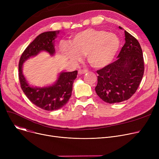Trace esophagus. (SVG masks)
Here are the masks:
<instances>
[{"mask_svg":"<svg viewBox=\"0 0 159 159\" xmlns=\"http://www.w3.org/2000/svg\"><path fill=\"white\" fill-rule=\"evenodd\" d=\"M88 72V70L86 69H84V70H79V74L82 75V74H84Z\"/></svg>","mask_w":159,"mask_h":159,"instance_id":"1","label":"esophagus"}]
</instances>
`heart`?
<instances>
[{"label":"heart","instance_id":"1","mask_svg":"<svg viewBox=\"0 0 159 159\" xmlns=\"http://www.w3.org/2000/svg\"><path fill=\"white\" fill-rule=\"evenodd\" d=\"M120 47V39L115 33L87 29L77 33L70 44H62L61 49L71 61H79L86 55L93 67L102 68L113 60Z\"/></svg>","mask_w":159,"mask_h":159}]
</instances>
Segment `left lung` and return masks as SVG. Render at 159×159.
<instances>
[{"label":"left lung","mask_w":159,"mask_h":159,"mask_svg":"<svg viewBox=\"0 0 159 159\" xmlns=\"http://www.w3.org/2000/svg\"><path fill=\"white\" fill-rule=\"evenodd\" d=\"M124 34L126 42L117 59L97 71L98 76L95 91L107 103L120 102L131 98L143 77L144 62L141 46L126 31Z\"/></svg>","instance_id":"obj_1"}]
</instances>
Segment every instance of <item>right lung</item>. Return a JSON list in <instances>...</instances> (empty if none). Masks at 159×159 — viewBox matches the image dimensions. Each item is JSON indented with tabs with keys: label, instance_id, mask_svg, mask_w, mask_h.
I'll return each instance as SVG.
<instances>
[{
	"label": "right lung",
	"instance_id": "add662e5",
	"mask_svg": "<svg viewBox=\"0 0 159 159\" xmlns=\"http://www.w3.org/2000/svg\"><path fill=\"white\" fill-rule=\"evenodd\" d=\"M58 31L41 33L25 49L19 63V78L20 87L30 101L37 107L47 111L60 109L68 102L71 96L73 83L77 78V71L61 73L58 80L52 86L37 88L30 87L22 75V66L28 58L37 55L40 51L55 53L53 40Z\"/></svg>",
	"mask_w": 159,
	"mask_h": 159
}]
</instances>
